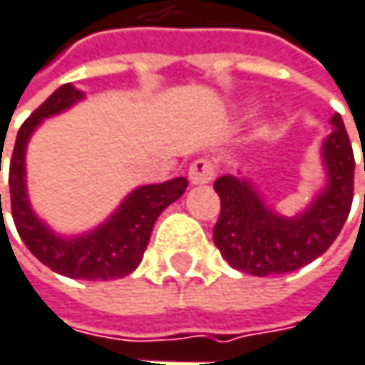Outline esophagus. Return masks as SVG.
<instances>
[{
  "instance_id": "34e87169",
  "label": "esophagus",
  "mask_w": 365,
  "mask_h": 365,
  "mask_svg": "<svg viewBox=\"0 0 365 365\" xmlns=\"http://www.w3.org/2000/svg\"><path fill=\"white\" fill-rule=\"evenodd\" d=\"M214 174H216L214 162L207 160V158H199L189 168V180L193 185H205V182H210L214 178Z\"/></svg>"
}]
</instances>
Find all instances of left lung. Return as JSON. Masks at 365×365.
Masks as SVG:
<instances>
[{
    "label": "left lung",
    "mask_w": 365,
    "mask_h": 365,
    "mask_svg": "<svg viewBox=\"0 0 365 365\" xmlns=\"http://www.w3.org/2000/svg\"><path fill=\"white\" fill-rule=\"evenodd\" d=\"M330 122L334 130L322 149L328 185L297 218L274 214L241 178L226 174L214 182L220 197L214 243L235 270L253 276L293 272L320 257L339 237L351 212L355 158L341 114Z\"/></svg>",
    "instance_id": "left-lung-1"
}]
</instances>
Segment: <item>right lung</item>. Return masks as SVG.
I'll list each match as a JSON object with an SVG mask.
<instances>
[{
	"instance_id": "add662e5",
	"label": "right lung",
	"mask_w": 365,
	"mask_h": 365,
	"mask_svg": "<svg viewBox=\"0 0 365 365\" xmlns=\"http://www.w3.org/2000/svg\"><path fill=\"white\" fill-rule=\"evenodd\" d=\"M81 97L83 93L76 91L72 85H62L20 126L10 158L8 176L12 218L16 230L29 251L53 272L76 280L124 278L141 264L153 224L172 201H176L185 193L187 178L178 176L168 182L139 187L124 199V203L110 220L85 237L60 239L51 230H47V226L37 220L29 207V197L24 187V149L31 133L37 128L43 118L53 116L70 108Z\"/></svg>"
}]
</instances>
